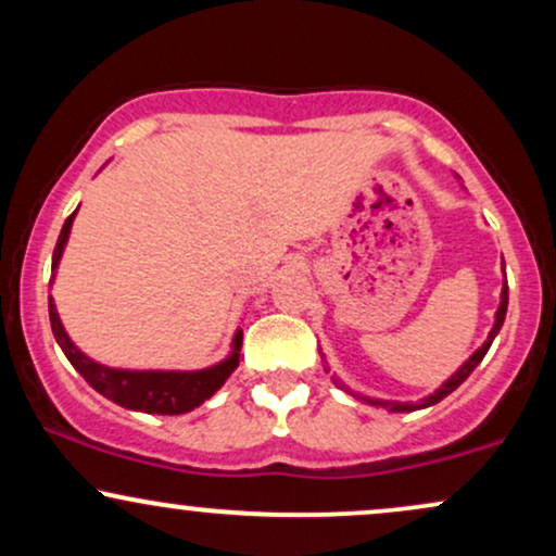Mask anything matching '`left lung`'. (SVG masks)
<instances>
[{"label": "left lung", "mask_w": 556, "mask_h": 556, "mask_svg": "<svg viewBox=\"0 0 556 556\" xmlns=\"http://www.w3.org/2000/svg\"><path fill=\"white\" fill-rule=\"evenodd\" d=\"M504 316H507V285H504V287H502V303H500V311H496V321H494V329H491V331H489L486 342H483V344H481V348H478V350H476V353H473V355H470V358H468V361H465V363H463V366H460V368H457V371H455V374H452V376H450V379H446V381H444V384L437 389V392H433V394H429V397H426V400H420V402H416V405H410V402H379V400H368V402H371V405H381V407H389V410H392V413L418 410V407H429V405H437V402H439V400H444V397H446V394H450V392H455V389H457V387H460V384H463V381H465V379H468V376H470V374H473V368L478 366V363H481V361H483V355H486V353H489V348H491V342H494V337H496V334H500V329H502V324H504Z\"/></svg>", "instance_id": "1"}]
</instances>
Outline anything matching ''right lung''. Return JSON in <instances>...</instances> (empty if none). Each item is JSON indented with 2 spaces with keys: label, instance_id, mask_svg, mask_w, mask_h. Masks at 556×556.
Here are the masks:
<instances>
[{
  "label": "right lung",
  "instance_id": "obj_1",
  "mask_svg": "<svg viewBox=\"0 0 556 556\" xmlns=\"http://www.w3.org/2000/svg\"><path fill=\"white\" fill-rule=\"evenodd\" d=\"M73 219L75 212L65 219V227H62L60 240H56L54 245L52 271L60 266ZM49 321H52L54 340L60 342L62 353H65L67 361L73 363L75 371H78L96 392L104 394L106 400L117 402V405L130 407V410L159 413V416H180V413L193 410V407L212 397L216 389L225 384L229 374H232L240 363L242 331L235 334L232 355H229L227 361L216 363L212 368H203V371H119V368H106L101 366V363L91 361L70 342L67 331L62 329L60 314H56L52 298H49Z\"/></svg>",
  "mask_w": 556,
  "mask_h": 556
}]
</instances>
